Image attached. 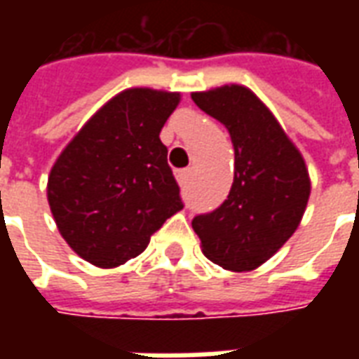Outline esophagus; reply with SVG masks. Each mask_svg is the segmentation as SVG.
<instances>
[{
	"label": "esophagus",
	"instance_id": "1",
	"mask_svg": "<svg viewBox=\"0 0 359 359\" xmlns=\"http://www.w3.org/2000/svg\"><path fill=\"white\" fill-rule=\"evenodd\" d=\"M190 172H192L190 169H179L175 175H177V180H179L180 184H187L188 179H190Z\"/></svg>",
	"mask_w": 359,
	"mask_h": 359
}]
</instances>
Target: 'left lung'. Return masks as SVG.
I'll list each match as a JSON object with an SVG mask.
<instances>
[{
	"label": "left lung",
	"instance_id": "8db88e82",
	"mask_svg": "<svg viewBox=\"0 0 359 359\" xmlns=\"http://www.w3.org/2000/svg\"><path fill=\"white\" fill-rule=\"evenodd\" d=\"M226 126L234 146V180L226 200L192 219L203 256L223 269L252 271L267 262L300 225L309 179L300 151L277 118L244 86L192 94Z\"/></svg>",
	"mask_w": 359,
	"mask_h": 359
}]
</instances>
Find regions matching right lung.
<instances>
[{"label": "right lung", "instance_id": "obj_1", "mask_svg": "<svg viewBox=\"0 0 359 359\" xmlns=\"http://www.w3.org/2000/svg\"><path fill=\"white\" fill-rule=\"evenodd\" d=\"M179 94L125 90L90 118L53 165L51 213L67 244L97 267H117L184 208L159 140Z\"/></svg>", "mask_w": 359, "mask_h": 359}]
</instances>
